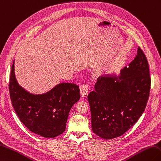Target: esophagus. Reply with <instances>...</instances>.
I'll use <instances>...</instances> for the list:
<instances>
[{
    "instance_id": "34e87169",
    "label": "esophagus",
    "mask_w": 161,
    "mask_h": 161,
    "mask_svg": "<svg viewBox=\"0 0 161 161\" xmlns=\"http://www.w3.org/2000/svg\"><path fill=\"white\" fill-rule=\"evenodd\" d=\"M89 92V87L87 84H83V85H81V87H80V95L82 96L85 97V96H87Z\"/></svg>"
}]
</instances>
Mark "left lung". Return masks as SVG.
I'll use <instances>...</instances> for the list:
<instances>
[{
  "instance_id": "1",
  "label": "left lung",
  "mask_w": 161,
  "mask_h": 161,
  "mask_svg": "<svg viewBox=\"0 0 161 161\" xmlns=\"http://www.w3.org/2000/svg\"><path fill=\"white\" fill-rule=\"evenodd\" d=\"M150 86L147 60L138 47L137 55L120 76H100L89 94L93 132L107 140L125 133L143 113Z\"/></svg>"
}]
</instances>
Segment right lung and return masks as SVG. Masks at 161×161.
<instances>
[{"mask_svg": "<svg viewBox=\"0 0 161 161\" xmlns=\"http://www.w3.org/2000/svg\"><path fill=\"white\" fill-rule=\"evenodd\" d=\"M9 91L20 120L31 131L45 138H54L65 131L69 111L80 99L79 87L74 83H60L42 94L28 92L16 79L14 61Z\"/></svg>", "mask_w": 161, "mask_h": 161, "instance_id": "add662e5", "label": "right lung"}]
</instances>
